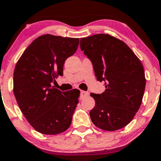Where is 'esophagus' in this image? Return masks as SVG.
<instances>
[{"label": "esophagus", "mask_w": 161, "mask_h": 161, "mask_svg": "<svg viewBox=\"0 0 161 161\" xmlns=\"http://www.w3.org/2000/svg\"><path fill=\"white\" fill-rule=\"evenodd\" d=\"M87 96H89V93L86 91H83V90H82L80 93V98L82 99V98H84V97H86Z\"/></svg>", "instance_id": "34e87169"}]
</instances>
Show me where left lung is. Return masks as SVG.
I'll return each mask as SVG.
<instances>
[{
	"mask_svg": "<svg viewBox=\"0 0 161 161\" xmlns=\"http://www.w3.org/2000/svg\"><path fill=\"white\" fill-rule=\"evenodd\" d=\"M80 41L97 79L104 81L106 88L101 94L90 93L95 100L90 112L92 122L104 130L123 128L141 106L146 87L142 64L124 42L108 34H94Z\"/></svg>",
	"mask_w": 161,
	"mask_h": 161,
	"instance_id": "8db88e82",
	"label": "left lung"
}]
</instances>
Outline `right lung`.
<instances>
[{"instance_id": "right-lung-1", "label": "right lung", "mask_w": 161, "mask_h": 161, "mask_svg": "<svg viewBox=\"0 0 161 161\" xmlns=\"http://www.w3.org/2000/svg\"><path fill=\"white\" fill-rule=\"evenodd\" d=\"M79 39L44 34L23 52L14 71L13 86L20 110L37 131L57 135L70 127L80 91L53 86L63 75L64 62L75 54Z\"/></svg>"}]
</instances>
